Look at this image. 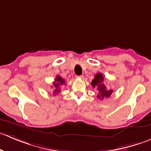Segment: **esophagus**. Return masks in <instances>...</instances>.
<instances>
[{
	"label": "esophagus",
	"mask_w": 151,
	"mask_h": 151,
	"mask_svg": "<svg viewBox=\"0 0 151 151\" xmlns=\"http://www.w3.org/2000/svg\"><path fill=\"white\" fill-rule=\"evenodd\" d=\"M77 78H80V79H83V75H80V76H77Z\"/></svg>",
	"instance_id": "34e87169"
}]
</instances>
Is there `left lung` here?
<instances>
[{
	"instance_id": "8db88e82",
	"label": "left lung",
	"mask_w": 151,
	"mask_h": 151,
	"mask_svg": "<svg viewBox=\"0 0 151 151\" xmlns=\"http://www.w3.org/2000/svg\"><path fill=\"white\" fill-rule=\"evenodd\" d=\"M91 85L93 88H96L99 91L97 98L99 99H103L104 98H109L112 93L113 92L112 89H108L104 85V79L102 74L98 73L95 75L94 79L91 82Z\"/></svg>"
}]
</instances>
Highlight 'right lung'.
Wrapping results in <instances>:
<instances>
[{
    "instance_id": "obj_1",
    "label": "right lung",
    "mask_w": 151,
    "mask_h": 151,
    "mask_svg": "<svg viewBox=\"0 0 151 151\" xmlns=\"http://www.w3.org/2000/svg\"><path fill=\"white\" fill-rule=\"evenodd\" d=\"M65 85V80L62 78L60 76H57L55 79V81L52 83V88L54 89V94H58L60 91V86Z\"/></svg>"
}]
</instances>
